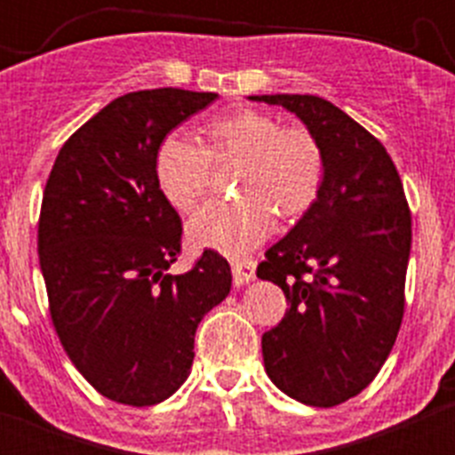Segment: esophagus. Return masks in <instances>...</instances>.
I'll return each instance as SVG.
<instances>
[{
	"label": "esophagus",
	"mask_w": 455,
	"mask_h": 455,
	"mask_svg": "<svg viewBox=\"0 0 455 455\" xmlns=\"http://www.w3.org/2000/svg\"><path fill=\"white\" fill-rule=\"evenodd\" d=\"M231 270H233V283L235 286H244V283L253 282L255 279V261L253 259H231Z\"/></svg>",
	"instance_id": "obj_1"
}]
</instances>
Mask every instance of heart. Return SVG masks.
<instances>
[{
	"label": "heart",
	"instance_id": "heart-1",
	"mask_svg": "<svg viewBox=\"0 0 455 455\" xmlns=\"http://www.w3.org/2000/svg\"><path fill=\"white\" fill-rule=\"evenodd\" d=\"M211 149L172 132L156 154V180L176 209L191 211L206 194L213 158L237 156V200H213L187 224L196 246L242 255L259 246L286 218L304 215L323 185V151L304 127H282L270 114L240 108L209 123Z\"/></svg>",
	"mask_w": 455,
	"mask_h": 455
}]
</instances>
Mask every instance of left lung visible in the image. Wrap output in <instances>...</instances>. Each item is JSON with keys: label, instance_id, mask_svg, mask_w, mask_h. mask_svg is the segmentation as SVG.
Returning <instances> with one entry per match:
<instances>
[{"label": "left lung", "instance_id": "obj_1", "mask_svg": "<svg viewBox=\"0 0 455 455\" xmlns=\"http://www.w3.org/2000/svg\"><path fill=\"white\" fill-rule=\"evenodd\" d=\"M249 99L295 114L323 151L319 198L266 251L257 277L291 306L261 337L266 374L304 405L334 407L368 387L396 341L410 206L385 147L337 105L310 94Z\"/></svg>", "mask_w": 455, "mask_h": 455}]
</instances>
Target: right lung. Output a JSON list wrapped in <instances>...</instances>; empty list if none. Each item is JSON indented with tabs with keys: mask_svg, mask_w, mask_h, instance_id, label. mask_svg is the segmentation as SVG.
Here are the masks:
<instances>
[{
	"mask_svg": "<svg viewBox=\"0 0 455 455\" xmlns=\"http://www.w3.org/2000/svg\"><path fill=\"white\" fill-rule=\"evenodd\" d=\"M215 99L178 87L118 96L66 140L45 182L36 246L54 330L87 383L123 405L180 389L202 316L231 291L215 251L167 273L182 224L156 180L164 136Z\"/></svg>",
	"mask_w": 455,
	"mask_h": 455,
	"instance_id": "right-lung-1",
	"label": "right lung"
}]
</instances>
